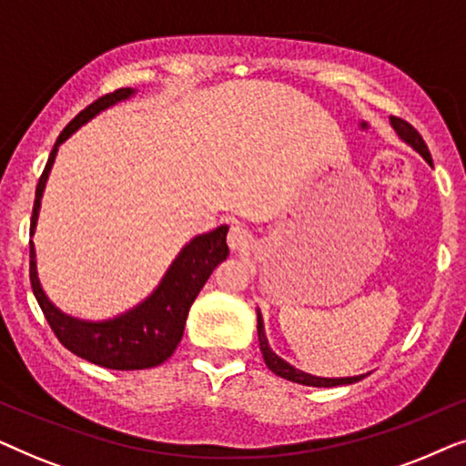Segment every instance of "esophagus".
I'll use <instances>...</instances> for the list:
<instances>
[{"label": "esophagus", "mask_w": 466, "mask_h": 466, "mask_svg": "<svg viewBox=\"0 0 466 466\" xmlns=\"http://www.w3.org/2000/svg\"><path fill=\"white\" fill-rule=\"evenodd\" d=\"M227 244L233 252H244L250 248V233L244 227H231V231L227 235Z\"/></svg>", "instance_id": "1"}]
</instances>
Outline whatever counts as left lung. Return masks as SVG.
I'll use <instances>...</instances> for the list:
<instances>
[{
  "label": "left lung",
  "instance_id": "obj_1",
  "mask_svg": "<svg viewBox=\"0 0 466 466\" xmlns=\"http://www.w3.org/2000/svg\"><path fill=\"white\" fill-rule=\"evenodd\" d=\"M390 125H392V129L397 131V136L403 139L407 146H411V148L416 150L418 155L424 157L426 163L432 165L431 152H429V148H426L422 136H420V133L413 129L410 123H405V120H400L397 116H390ZM257 330H258V343H260V352H263L265 365L269 367L273 373L279 375V378L297 381V384H303V386H316V388H330V386H341V384H354V381H360L362 378H365V373L354 375V378H318V375L299 371L297 367H292L290 362H286L284 359H279V356L271 350L269 341H267V335H265V324H263V314H260V309H257Z\"/></svg>",
  "mask_w": 466,
  "mask_h": 466
}]
</instances>
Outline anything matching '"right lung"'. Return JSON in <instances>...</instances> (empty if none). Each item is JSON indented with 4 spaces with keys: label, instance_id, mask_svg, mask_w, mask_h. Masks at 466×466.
I'll list each match as a JSON object with an SVG mask.
<instances>
[{
    "label": "right lung",
    "instance_id": "add662e5",
    "mask_svg": "<svg viewBox=\"0 0 466 466\" xmlns=\"http://www.w3.org/2000/svg\"><path fill=\"white\" fill-rule=\"evenodd\" d=\"M136 88H118L106 97L93 101L86 110H82L61 136L50 152L46 167L37 182L34 216H31V238H34L37 218H40V206L44 188H46L50 169L56 158L59 146L74 136L82 125L97 116L99 112L120 104L136 95ZM227 225L209 233L195 235L180 254L165 271V276L155 290L137 303L136 308L123 311V314L107 318V320H80L61 311L50 301L44 292L40 278H37L35 246L29 241V279L34 295L46 316L50 329L55 330L56 339L80 359L93 365L116 369V371H133V369H150L161 365L174 354L184 335L188 309L199 295L203 284L212 276V271L228 257L227 246Z\"/></svg>",
    "mask_w": 466,
    "mask_h": 466
}]
</instances>
